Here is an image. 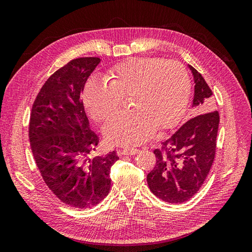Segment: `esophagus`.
Wrapping results in <instances>:
<instances>
[{"label":"esophagus","instance_id":"34e87169","mask_svg":"<svg viewBox=\"0 0 252 252\" xmlns=\"http://www.w3.org/2000/svg\"><path fill=\"white\" fill-rule=\"evenodd\" d=\"M140 152L139 149H123L121 150V154L123 156H135Z\"/></svg>","mask_w":252,"mask_h":252}]
</instances>
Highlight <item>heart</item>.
Returning <instances> with one entry per match:
<instances>
[{
  "mask_svg": "<svg viewBox=\"0 0 252 252\" xmlns=\"http://www.w3.org/2000/svg\"><path fill=\"white\" fill-rule=\"evenodd\" d=\"M109 84L91 78L83 91L84 105L97 122L107 119L129 96L130 111L112 116L103 127L110 144L135 147L154 134L177 125L190 96V79L178 61L131 58L117 64L107 74Z\"/></svg>",
  "mask_w": 252,
  "mask_h": 252,
  "instance_id": "obj_1",
  "label": "heart"
}]
</instances>
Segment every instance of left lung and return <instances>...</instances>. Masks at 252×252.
<instances>
[{"label": "left lung", "mask_w": 252, "mask_h": 252, "mask_svg": "<svg viewBox=\"0 0 252 252\" xmlns=\"http://www.w3.org/2000/svg\"><path fill=\"white\" fill-rule=\"evenodd\" d=\"M194 79L192 107L199 113L183 124L155 149L156 165L148 174V186L167 203H184L199 191L215 159L220 114L212 91L202 74L189 65Z\"/></svg>", "instance_id": "obj_1"}]
</instances>
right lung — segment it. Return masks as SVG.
Here are the masks:
<instances>
[{"label":"right lung","instance_id":"1","mask_svg":"<svg viewBox=\"0 0 252 252\" xmlns=\"http://www.w3.org/2000/svg\"><path fill=\"white\" fill-rule=\"evenodd\" d=\"M94 57L70 61L51 74L37 94L29 120V141L35 164L60 201L86 209L109 193L110 168L117 151L88 158L97 146L81 94L89 75L100 64Z\"/></svg>","mask_w":252,"mask_h":252}]
</instances>
